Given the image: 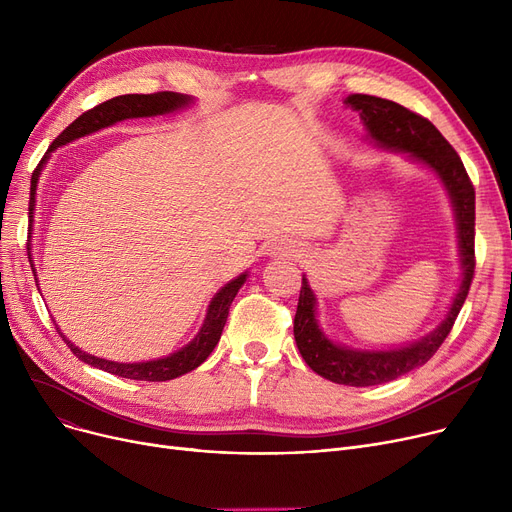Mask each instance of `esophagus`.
Instances as JSON below:
<instances>
[{
    "mask_svg": "<svg viewBox=\"0 0 512 512\" xmlns=\"http://www.w3.org/2000/svg\"><path fill=\"white\" fill-rule=\"evenodd\" d=\"M274 253H284V255H288V253H294V249H288V247H276V249H274Z\"/></svg>",
    "mask_w": 512,
    "mask_h": 512,
    "instance_id": "esophagus-1",
    "label": "esophagus"
}]
</instances>
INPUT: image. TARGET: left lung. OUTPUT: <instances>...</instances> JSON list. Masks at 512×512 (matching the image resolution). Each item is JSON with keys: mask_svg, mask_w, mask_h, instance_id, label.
Returning <instances> with one entry per match:
<instances>
[{"mask_svg": "<svg viewBox=\"0 0 512 512\" xmlns=\"http://www.w3.org/2000/svg\"><path fill=\"white\" fill-rule=\"evenodd\" d=\"M348 107L359 112L365 128V139L388 151L407 155L442 182L450 199L456 238H459L461 284L440 324L415 342H407L382 351L344 346L328 338L317 321V297L309 280L303 276L297 315H294V340L305 363L321 378L344 386H378L392 382L429 359L450 334L459 315L475 272V188L467 176L463 161L442 137L440 130L419 114L407 110L390 99L373 95H348Z\"/></svg>", "mask_w": 512, "mask_h": 512, "instance_id": "1", "label": "left lung"}]
</instances>
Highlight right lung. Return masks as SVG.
<instances>
[{
  "label": "right lung",
  "instance_id": "right-lung-1",
  "mask_svg": "<svg viewBox=\"0 0 512 512\" xmlns=\"http://www.w3.org/2000/svg\"><path fill=\"white\" fill-rule=\"evenodd\" d=\"M195 97L191 95H182V93H172V91H164V93H151V95H120L114 97L110 101H103L93 110L85 112L83 116H78L60 137L53 141L47 149V153L43 155L41 164L37 166V170L33 172L31 178V203H29V218L33 222L35 218V203H37V184H39V176L43 172V168L47 166V161L51 157V153L56 151L62 145H68L80 137H87V134H93L97 130H103L107 126H114L122 120H130V118H153V116H166V114H174L178 110H184V107L193 105ZM33 274L35 267H33ZM247 272L236 276L234 280H230L226 286H222L218 292L213 294V299L209 301L203 326L199 328L197 336L184 344L182 348H178L176 353L161 357V359H153V361H141V363H118V361H107V359H99L95 355H89L85 351H80L78 346H74V342H70L58 328L60 336L64 338V342L70 346V351L80 359L85 361L91 367L103 369L107 373H114L118 378H128V380H145V382H168L174 378H180V375L197 369L215 348V344L220 342L222 330L226 326L228 319V309L236 297V292L242 288V284L247 282Z\"/></svg>",
  "mask_w": 512,
  "mask_h": 512
}]
</instances>
